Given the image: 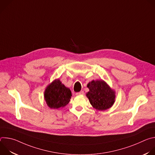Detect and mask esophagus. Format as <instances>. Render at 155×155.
<instances>
[{"mask_svg":"<svg viewBox=\"0 0 155 155\" xmlns=\"http://www.w3.org/2000/svg\"><path fill=\"white\" fill-rule=\"evenodd\" d=\"M83 94H84V91H81L78 92V93H76V95H77V96H79V95H83Z\"/></svg>","mask_w":155,"mask_h":155,"instance_id":"obj_1","label":"esophagus"}]
</instances>
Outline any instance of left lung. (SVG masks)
Segmentation results:
<instances>
[{
    "mask_svg": "<svg viewBox=\"0 0 155 155\" xmlns=\"http://www.w3.org/2000/svg\"><path fill=\"white\" fill-rule=\"evenodd\" d=\"M90 91L86 96L94 108L105 110L111 107L115 102V92L103 80L92 81L87 85Z\"/></svg>",
    "mask_w": 155,
    "mask_h": 155,
    "instance_id": "left-lung-1",
    "label": "left lung"
}]
</instances>
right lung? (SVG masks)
<instances>
[{
    "instance_id": "add662e5",
    "label": "right lung",
    "mask_w": 155,
    "mask_h": 155,
    "mask_svg": "<svg viewBox=\"0 0 155 155\" xmlns=\"http://www.w3.org/2000/svg\"><path fill=\"white\" fill-rule=\"evenodd\" d=\"M72 93L59 80H54L47 87L44 97L48 106L53 109L63 107L67 105L71 98Z\"/></svg>"
}]
</instances>
